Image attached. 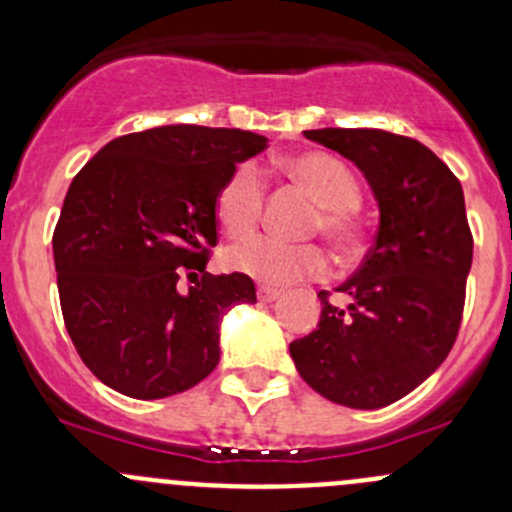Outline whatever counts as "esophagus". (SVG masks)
I'll list each match as a JSON object with an SVG mask.
<instances>
[{
  "instance_id": "34e87169",
  "label": "esophagus",
  "mask_w": 512,
  "mask_h": 512,
  "mask_svg": "<svg viewBox=\"0 0 512 512\" xmlns=\"http://www.w3.org/2000/svg\"><path fill=\"white\" fill-rule=\"evenodd\" d=\"M280 297H282L280 289L257 287V299H260V302H275V299H280Z\"/></svg>"
}]
</instances>
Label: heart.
<instances>
[{"label": "heart", "instance_id": "obj_1", "mask_svg": "<svg viewBox=\"0 0 512 512\" xmlns=\"http://www.w3.org/2000/svg\"><path fill=\"white\" fill-rule=\"evenodd\" d=\"M282 170L302 185L319 205L309 230L322 232L339 257H352L361 247V185L344 160L329 153H299L282 160ZM265 180L252 163H240L215 195V215L230 237H247L262 218ZM227 267L262 285L282 287L327 272V257L317 245H285L272 237H252L227 250Z\"/></svg>", "mask_w": 512, "mask_h": 512}]
</instances>
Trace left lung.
I'll list each match as a JSON object with an SVG mask.
<instances>
[{"label":"left lung","mask_w":512,"mask_h":512,"mask_svg":"<svg viewBox=\"0 0 512 512\" xmlns=\"http://www.w3.org/2000/svg\"><path fill=\"white\" fill-rule=\"evenodd\" d=\"M304 138L364 173L376 205L374 247L337 292H319L314 332L289 344L299 376L349 409L404 399L443 364L461 327L473 237L463 188L423 143L379 128H319Z\"/></svg>","instance_id":"obj_1"}]
</instances>
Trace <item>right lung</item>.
Wrapping results in <instances>:
<instances>
[{
	"label": "right lung",
	"mask_w": 512,
	"mask_h": 512,
	"mask_svg": "<svg viewBox=\"0 0 512 512\" xmlns=\"http://www.w3.org/2000/svg\"><path fill=\"white\" fill-rule=\"evenodd\" d=\"M267 148L240 128L178 123L113 138L79 170L54 230L66 332L84 364L131 399H165L220 361V322L255 302L247 275L205 272L215 195ZM204 277L180 293L177 280Z\"/></svg>",
	"instance_id": "right-lung-1"
}]
</instances>
